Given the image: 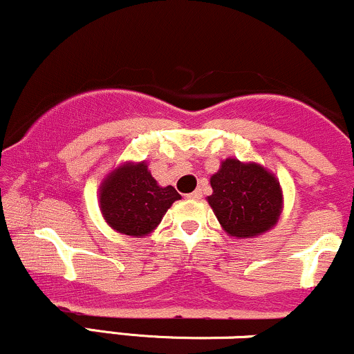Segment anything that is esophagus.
Returning a JSON list of instances; mask_svg holds the SVG:
<instances>
[{
  "label": "esophagus",
  "instance_id": "esophagus-1",
  "mask_svg": "<svg viewBox=\"0 0 354 354\" xmlns=\"http://www.w3.org/2000/svg\"><path fill=\"white\" fill-rule=\"evenodd\" d=\"M186 196L189 198V200H201V196H203V193L200 189H196V191H193V193H189V194H186Z\"/></svg>",
  "mask_w": 354,
  "mask_h": 354
}]
</instances>
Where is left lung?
I'll use <instances>...</instances> for the list:
<instances>
[{"mask_svg":"<svg viewBox=\"0 0 354 354\" xmlns=\"http://www.w3.org/2000/svg\"><path fill=\"white\" fill-rule=\"evenodd\" d=\"M213 194L209 206L219 225L231 236L253 238L273 228L281 213L283 196L279 181L256 163L223 161L211 176Z\"/></svg>","mask_w":354,"mask_h":354,"instance_id":"obj_1","label":"left lung"}]
</instances>
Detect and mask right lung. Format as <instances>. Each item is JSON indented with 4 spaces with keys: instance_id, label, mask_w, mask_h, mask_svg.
Instances as JSON below:
<instances>
[{
    "instance_id": "1",
    "label": "right lung",
    "mask_w": 354,
    "mask_h": 354,
    "mask_svg": "<svg viewBox=\"0 0 354 354\" xmlns=\"http://www.w3.org/2000/svg\"><path fill=\"white\" fill-rule=\"evenodd\" d=\"M180 198L173 186H158L145 163L120 166L100 188L101 213L106 223L129 236L151 233Z\"/></svg>"
}]
</instances>
